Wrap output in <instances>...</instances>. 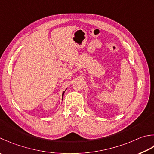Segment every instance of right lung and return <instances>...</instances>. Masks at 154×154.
<instances>
[{"label":"right lung","mask_w":154,"mask_h":154,"mask_svg":"<svg viewBox=\"0 0 154 154\" xmlns=\"http://www.w3.org/2000/svg\"><path fill=\"white\" fill-rule=\"evenodd\" d=\"M64 93H65V91H64V92H63V95H64Z\"/></svg>","instance_id":"add662e5"}]
</instances>
